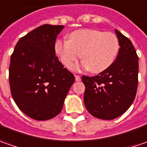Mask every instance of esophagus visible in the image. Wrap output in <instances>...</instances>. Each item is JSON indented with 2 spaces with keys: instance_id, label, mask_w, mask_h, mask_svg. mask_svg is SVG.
<instances>
[{
  "instance_id": "obj_1",
  "label": "esophagus",
  "mask_w": 147,
  "mask_h": 147,
  "mask_svg": "<svg viewBox=\"0 0 147 147\" xmlns=\"http://www.w3.org/2000/svg\"><path fill=\"white\" fill-rule=\"evenodd\" d=\"M75 79H76V82H80V81H81V76L76 75V76H75Z\"/></svg>"
}]
</instances>
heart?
<instances>
[{
  "label": "heart",
  "mask_w": 147,
  "mask_h": 147,
  "mask_svg": "<svg viewBox=\"0 0 147 147\" xmlns=\"http://www.w3.org/2000/svg\"><path fill=\"white\" fill-rule=\"evenodd\" d=\"M120 48L117 36L111 32L95 29H80L69 34V40L57 39L54 51L61 63L70 68L82 54L84 60L73 69H89L92 73H100L112 65Z\"/></svg>",
  "instance_id": "heart-1"
}]
</instances>
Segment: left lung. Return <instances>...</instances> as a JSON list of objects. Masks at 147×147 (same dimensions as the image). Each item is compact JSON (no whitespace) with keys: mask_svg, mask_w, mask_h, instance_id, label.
<instances>
[{"mask_svg":"<svg viewBox=\"0 0 147 147\" xmlns=\"http://www.w3.org/2000/svg\"><path fill=\"white\" fill-rule=\"evenodd\" d=\"M120 49L115 62L95 76H82L84 103L93 117L113 120L132 104L138 85V56L131 41L115 30Z\"/></svg>","mask_w":147,"mask_h":147,"instance_id":"left-lung-1","label":"left lung"}]
</instances>
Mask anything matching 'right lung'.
I'll use <instances>...</instances> for the list:
<instances>
[{
    "instance_id": "1",
    "label": "right lung",
    "mask_w": 147,
    "mask_h": 147,
    "mask_svg": "<svg viewBox=\"0 0 147 147\" xmlns=\"http://www.w3.org/2000/svg\"><path fill=\"white\" fill-rule=\"evenodd\" d=\"M63 28L46 24L34 29L18 40L11 56V96L22 112L37 121L50 120L61 112L75 82L54 51L56 36Z\"/></svg>"
}]
</instances>
